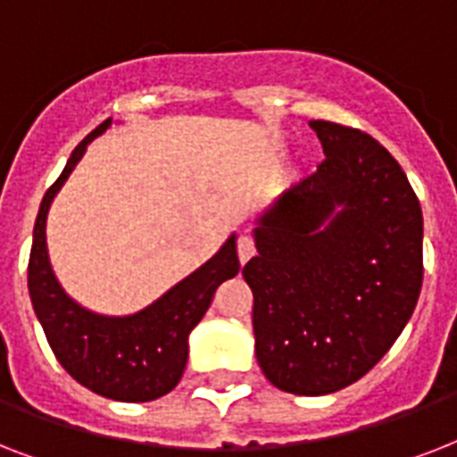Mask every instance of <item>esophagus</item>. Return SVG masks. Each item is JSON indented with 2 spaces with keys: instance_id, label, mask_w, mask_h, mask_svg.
<instances>
[{
  "instance_id": "obj_1",
  "label": "esophagus",
  "mask_w": 457,
  "mask_h": 457,
  "mask_svg": "<svg viewBox=\"0 0 457 457\" xmlns=\"http://www.w3.org/2000/svg\"><path fill=\"white\" fill-rule=\"evenodd\" d=\"M256 253V246H253V239L246 235L239 237V242H237V256H239V263H249V258Z\"/></svg>"
}]
</instances>
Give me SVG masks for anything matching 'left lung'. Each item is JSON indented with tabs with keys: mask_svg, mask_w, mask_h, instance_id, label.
<instances>
[{
	"mask_svg": "<svg viewBox=\"0 0 457 457\" xmlns=\"http://www.w3.org/2000/svg\"><path fill=\"white\" fill-rule=\"evenodd\" d=\"M312 178L256 218L244 265L263 375L296 396L358 382L408 325L422 289V208L377 139L311 120Z\"/></svg>",
	"mask_w": 457,
	"mask_h": 457,
	"instance_id": "left-lung-1",
	"label": "left lung"
}]
</instances>
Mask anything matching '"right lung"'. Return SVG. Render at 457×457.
<instances>
[{
	"instance_id": "1",
	"label": "right lung",
	"mask_w": 457,
	"mask_h": 457,
	"mask_svg": "<svg viewBox=\"0 0 457 457\" xmlns=\"http://www.w3.org/2000/svg\"><path fill=\"white\" fill-rule=\"evenodd\" d=\"M111 125V118L104 120L75 146L63 172L39 204L28 263V292L56 361L75 382L104 398L146 403L178 386L189 355V332L206 315L215 289L239 272L237 235L232 232L206 263L130 315L95 312L66 294L46 251V215L87 146Z\"/></svg>"
}]
</instances>
